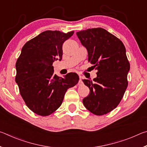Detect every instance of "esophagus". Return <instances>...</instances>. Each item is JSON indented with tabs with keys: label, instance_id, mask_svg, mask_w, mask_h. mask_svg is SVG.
Here are the masks:
<instances>
[{
	"label": "esophagus",
	"instance_id": "34e87169",
	"mask_svg": "<svg viewBox=\"0 0 147 147\" xmlns=\"http://www.w3.org/2000/svg\"><path fill=\"white\" fill-rule=\"evenodd\" d=\"M78 84L79 86H81V85H82V84H83V82H82V78H80V80L78 81Z\"/></svg>",
	"mask_w": 147,
	"mask_h": 147
}]
</instances>
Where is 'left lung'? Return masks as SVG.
<instances>
[{
  "instance_id": "8db88e82",
  "label": "left lung",
  "mask_w": 147,
  "mask_h": 147,
  "mask_svg": "<svg viewBox=\"0 0 147 147\" xmlns=\"http://www.w3.org/2000/svg\"><path fill=\"white\" fill-rule=\"evenodd\" d=\"M76 35L88 51V61L98 71L93 80H83L90 90L83 104L94 115H104L119 105L127 88L130 63L125 47L120 39L102 28L80 31Z\"/></svg>"
}]
</instances>
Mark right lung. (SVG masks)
<instances>
[{"mask_svg": "<svg viewBox=\"0 0 147 147\" xmlns=\"http://www.w3.org/2000/svg\"><path fill=\"white\" fill-rule=\"evenodd\" d=\"M73 34L47 30L22 48L16 65V82L26 106L38 115L47 116L55 111L67 90L78 82L76 73L61 78L54 74L53 66L54 61L62 59L63 44Z\"/></svg>", "mask_w": 147, "mask_h": 147, "instance_id": "obj_1", "label": "right lung"}]
</instances>
